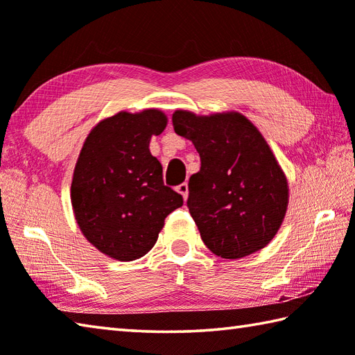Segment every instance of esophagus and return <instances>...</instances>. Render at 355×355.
<instances>
[{"label": "esophagus", "instance_id": "34e87169", "mask_svg": "<svg viewBox=\"0 0 355 355\" xmlns=\"http://www.w3.org/2000/svg\"><path fill=\"white\" fill-rule=\"evenodd\" d=\"M176 190L179 191V193L182 195V198H184V201L187 200V196H189V185L185 184V182H182V184H179L178 187H176Z\"/></svg>", "mask_w": 355, "mask_h": 355}]
</instances>
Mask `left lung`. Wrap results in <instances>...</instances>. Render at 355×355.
Segmentation results:
<instances>
[{
  "label": "left lung",
  "mask_w": 355,
  "mask_h": 355,
  "mask_svg": "<svg viewBox=\"0 0 355 355\" xmlns=\"http://www.w3.org/2000/svg\"><path fill=\"white\" fill-rule=\"evenodd\" d=\"M173 128L200 153L187 207L204 245L223 259L265 248L282 225L288 187L262 134L237 112L196 116L176 110Z\"/></svg>",
  "instance_id": "obj_1"
}]
</instances>
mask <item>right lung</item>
I'll return each mask as SVG.
<instances>
[{"label": "right lung", "mask_w": 355, "mask_h": 355, "mask_svg": "<svg viewBox=\"0 0 355 355\" xmlns=\"http://www.w3.org/2000/svg\"><path fill=\"white\" fill-rule=\"evenodd\" d=\"M165 126L160 110L120 112L96 124L80 149L71 182L74 216L85 239L109 257L145 256L166 215L184 204L149 153L151 135Z\"/></svg>", "instance_id": "1"}]
</instances>
